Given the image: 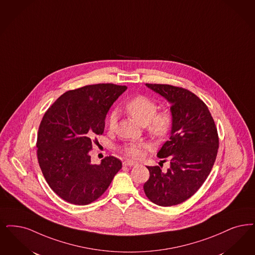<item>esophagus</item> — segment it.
Here are the masks:
<instances>
[{
  "instance_id": "34e87169",
  "label": "esophagus",
  "mask_w": 255,
  "mask_h": 255,
  "mask_svg": "<svg viewBox=\"0 0 255 255\" xmlns=\"http://www.w3.org/2000/svg\"><path fill=\"white\" fill-rule=\"evenodd\" d=\"M137 164L131 160H124L123 161V166H129V167H132V166H136Z\"/></svg>"
}]
</instances>
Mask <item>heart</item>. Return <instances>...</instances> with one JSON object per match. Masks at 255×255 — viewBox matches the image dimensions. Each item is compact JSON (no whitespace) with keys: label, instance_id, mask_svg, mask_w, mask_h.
I'll use <instances>...</instances> for the list:
<instances>
[{"label":"heart","instance_id":"obj_1","mask_svg":"<svg viewBox=\"0 0 255 255\" xmlns=\"http://www.w3.org/2000/svg\"><path fill=\"white\" fill-rule=\"evenodd\" d=\"M125 112L134 122L146 126V132L153 140H161L170 132L173 126V116L170 111H157V105L153 100L142 95L133 97L124 105ZM108 129L114 131L117 126V113L110 114L107 121ZM147 149L145 143H131L124 146L123 152L132 159H141Z\"/></svg>","mask_w":255,"mask_h":255}]
</instances>
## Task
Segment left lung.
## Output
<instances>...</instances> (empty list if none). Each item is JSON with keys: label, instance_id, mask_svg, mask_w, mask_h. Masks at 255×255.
<instances>
[{"label": "left lung", "instance_id": "8db88e82", "mask_svg": "<svg viewBox=\"0 0 255 255\" xmlns=\"http://www.w3.org/2000/svg\"><path fill=\"white\" fill-rule=\"evenodd\" d=\"M146 85L172 104L173 126L157 153L170 167L162 172L159 166H147L150 177L143 189L153 203L170 207L186 201L203 185L217 155L218 132L208 106L194 93L170 84Z\"/></svg>", "mask_w": 255, "mask_h": 255}]
</instances>
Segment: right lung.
Here are the masks:
<instances>
[{"mask_svg": "<svg viewBox=\"0 0 255 255\" xmlns=\"http://www.w3.org/2000/svg\"><path fill=\"white\" fill-rule=\"evenodd\" d=\"M125 85L98 83L69 90L47 109L37 137V156L52 190L66 202L88 205L108 189L122 161L112 155L91 163L89 152L105 117Z\"/></svg>", "mask_w": 255, "mask_h": 255, "instance_id": "add662e5", "label": "right lung"}]
</instances>
